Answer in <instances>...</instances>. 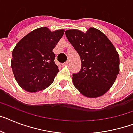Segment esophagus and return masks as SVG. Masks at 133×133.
Segmentation results:
<instances>
[{"label":"esophagus","instance_id":"esophagus-1","mask_svg":"<svg viewBox=\"0 0 133 133\" xmlns=\"http://www.w3.org/2000/svg\"><path fill=\"white\" fill-rule=\"evenodd\" d=\"M69 63H70V62H69V61H67L66 62H65L64 63H63V65H68Z\"/></svg>","mask_w":133,"mask_h":133}]
</instances>
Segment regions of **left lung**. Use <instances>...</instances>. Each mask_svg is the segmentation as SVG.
Wrapping results in <instances>:
<instances>
[{
	"instance_id": "8db88e82",
	"label": "left lung",
	"mask_w": 133,
	"mask_h": 133,
	"mask_svg": "<svg viewBox=\"0 0 133 133\" xmlns=\"http://www.w3.org/2000/svg\"><path fill=\"white\" fill-rule=\"evenodd\" d=\"M65 33L82 63L80 72L72 76L74 87L87 97L104 95L113 85L120 70V58L114 46L94 28L85 33L76 29Z\"/></svg>"
}]
</instances>
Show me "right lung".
Segmentation results:
<instances>
[{
    "instance_id": "right-lung-1",
    "label": "right lung",
    "mask_w": 133,
    "mask_h": 133,
    "mask_svg": "<svg viewBox=\"0 0 133 133\" xmlns=\"http://www.w3.org/2000/svg\"><path fill=\"white\" fill-rule=\"evenodd\" d=\"M64 30L51 32L46 27L37 28L21 39L12 52L11 68L19 85L36 92L49 87L57 74L53 49Z\"/></svg>"
}]
</instances>
